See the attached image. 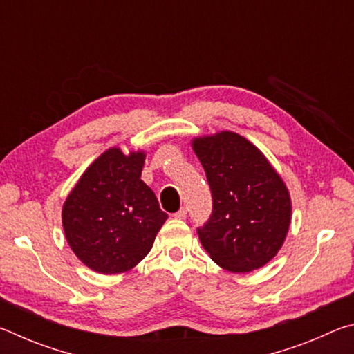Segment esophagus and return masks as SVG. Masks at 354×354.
Returning a JSON list of instances; mask_svg holds the SVG:
<instances>
[{
  "instance_id": "1",
  "label": "esophagus",
  "mask_w": 354,
  "mask_h": 354,
  "mask_svg": "<svg viewBox=\"0 0 354 354\" xmlns=\"http://www.w3.org/2000/svg\"><path fill=\"white\" fill-rule=\"evenodd\" d=\"M185 217H187V209L185 207H181L179 211L175 214V218H179V220H184Z\"/></svg>"
}]
</instances>
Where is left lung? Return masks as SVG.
<instances>
[{"mask_svg":"<svg viewBox=\"0 0 354 354\" xmlns=\"http://www.w3.org/2000/svg\"><path fill=\"white\" fill-rule=\"evenodd\" d=\"M192 148L212 194V215L198 230L201 245L227 272L263 267L283 247L292 220L283 178L259 148L232 131L196 136Z\"/></svg>","mask_w":354,"mask_h":354,"instance_id":"obj_1","label":"left lung"}]
</instances>
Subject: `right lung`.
Wrapping results in <instances>:
<instances>
[{
	"label": "right lung",
	"instance_id": "obj_1",
	"mask_svg": "<svg viewBox=\"0 0 354 354\" xmlns=\"http://www.w3.org/2000/svg\"><path fill=\"white\" fill-rule=\"evenodd\" d=\"M147 153L124 154L112 147L87 167L62 206L70 248L84 266L101 274L134 268L169 215L142 181Z\"/></svg>",
	"mask_w": 354,
	"mask_h": 354
}]
</instances>
